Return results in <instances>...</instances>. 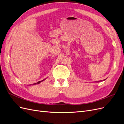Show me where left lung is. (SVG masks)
<instances>
[{"label": "left lung", "instance_id": "1", "mask_svg": "<svg viewBox=\"0 0 124 124\" xmlns=\"http://www.w3.org/2000/svg\"><path fill=\"white\" fill-rule=\"evenodd\" d=\"M105 80H106V79H105ZM100 81H99V82H100ZM98 82H99V81H98Z\"/></svg>", "mask_w": 124, "mask_h": 124}]
</instances>
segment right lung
Returning a JSON list of instances; mask_svg holds the SVG:
<instances>
[{"instance_id": "obj_1", "label": "right lung", "mask_w": 124, "mask_h": 124, "mask_svg": "<svg viewBox=\"0 0 124 124\" xmlns=\"http://www.w3.org/2000/svg\"><path fill=\"white\" fill-rule=\"evenodd\" d=\"M46 78H45V79L43 80L42 81H39V82H37V83H35V84H39V83H40V82H42V81H43L44 80H46Z\"/></svg>"}]
</instances>
